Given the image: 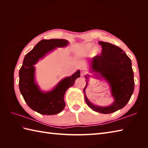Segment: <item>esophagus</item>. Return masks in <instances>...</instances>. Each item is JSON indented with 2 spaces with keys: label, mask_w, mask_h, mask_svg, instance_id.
<instances>
[{
  "label": "esophagus",
  "mask_w": 148,
  "mask_h": 148,
  "mask_svg": "<svg viewBox=\"0 0 148 148\" xmlns=\"http://www.w3.org/2000/svg\"><path fill=\"white\" fill-rule=\"evenodd\" d=\"M85 74H86V71H84L83 69H81V70L80 71V74H81V76H83L84 75H85Z\"/></svg>",
  "instance_id": "obj_1"
}]
</instances>
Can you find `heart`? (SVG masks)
I'll return each instance as SVG.
<instances>
[{"label":"heart","mask_w":148,"mask_h":148,"mask_svg":"<svg viewBox=\"0 0 148 148\" xmlns=\"http://www.w3.org/2000/svg\"><path fill=\"white\" fill-rule=\"evenodd\" d=\"M93 45L92 43H88V44H86V45H84L83 49H84V53H90L92 51V50L93 48ZM93 52L95 54H98V53L100 52V49L99 48H95L93 50Z\"/></svg>","instance_id":"1"}]
</instances>
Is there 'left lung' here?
<instances>
[{"instance_id": "1", "label": "left lung", "mask_w": 148, "mask_h": 148, "mask_svg": "<svg viewBox=\"0 0 148 148\" xmlns=\"http://www.w3.org/2000/svg\"><path fill=\"white\" fill-rule=\"evenodd\" d=\"M102 46L101 55L95 56L92 60V69L100 74L108 81L111 88L112 95L115 100L109 107L93 105L84 93L85 101L94 111L109 114L126 106L134 90V72L130 58L123 50L112 44L99 41ZM87 78V76L85 77ZM88 84L84 88V93Z\"/></svg>"}]
</instances>
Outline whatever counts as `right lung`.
<instances>
[{"label": "right lung", "mask_w": 148, "mask_h": 148, "mask_svg": "<svg viewBox=\"0 0 148 148\" xmlns=\"http://www.w3.org/2000/svg\"><path fill=\"white\" fill-rule=\"evenodd\" d=\"M69 42L65 39H43L24 58L19 72V88L25 101L34 111L44 115H53L60 112L65 106L64 95L67 90L74 85L75 80L80 77L77 71L71 77L62 79L51 92L43 93L34 81L35 65L40 58L56 47H64Z\"/></svg>", "instance_id": "add662e5"}]
</instances>
